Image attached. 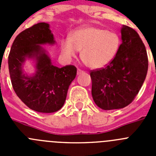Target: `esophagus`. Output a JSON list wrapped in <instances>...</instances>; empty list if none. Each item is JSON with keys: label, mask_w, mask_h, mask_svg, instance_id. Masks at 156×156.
Returning <instances> with one entry per match:
<instances>
[{"label": "esophagus", "mask_w": 156, "mask_h": 156, "mask_svg": "<svg viewBox=\"0 0 156 156\" xmlns=\"http://www.w3.org/2000/svg\"><path fill=\"white\" fill-rule=\"evenodd\" d=\"M83 73V71L81 69H77V75H80V74Z\"/></svg>", "instance_id": "esophagus-1"}]
</instances>
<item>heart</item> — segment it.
Returning a JSON list of instances; mask_svg holds the SVG:
<instances>
[{
    "label": "heart",
    "mask_w": 156,
    "mask_h": 156,
    "mask_svg": "<svg viewBox=\"0 0 156 156\" xmlns=\"http://www.w3.org/2000/svg\"><path fill=\"white\" fill-rule=\"evenodd\" d=\"M120 47V38L115 32L97 27H84L70 34L69 39L62 41L61 50L68 58H73L76 51L81 60L90 69L103 68L111 62Z\"/></svg>",
    "instance_id": "b5f03b06"
}]
</instances>
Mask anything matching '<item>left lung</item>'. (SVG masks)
I'll list each match as a JSON object with an SVG mask.
<instances>
[{"label":"left lung","instance_id":"left-lung-1","mask_svg":"<svg viewBox=\"0 0 156 156\" xmlns=\"http://www.w3.org/2000/svg\"><path fill=\"white\" fill-rule=\"evenodd\" d=\"M121 40L113 60L105 68L90 73L92 97L101 109H119L130 104L147 75V51L138 34L122 26Z\"/></svg>","mask_w":156,"mask_h":156}]
</instances>
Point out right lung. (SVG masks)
Listing matches in <instances>:
<instances>
[{"mask_svg": "<svg viewBox=\"0 0 156 156\" xmlns=\"http://www.w3.org/2000/svg\"><path fill=\"white\" fill-rule=\"evenodd\" d=\"M55 44L50 25L40 23L16 37L8 56V68L13 89L32 110L44 113L58 111L66 101L72 81L76 76L74 66H54L48 52L41 45ZM27 59L34 63L35 73L24 71Z\"/></svg>", "mask_w": 156, "mask_h": 156, "instance_id": "1", "label": "right lung"}]
</instances>
